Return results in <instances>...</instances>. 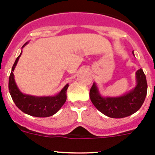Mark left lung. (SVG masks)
<instances>
[{"label":"left lung","mask_w":155,"mask_h":155,"mask_svg":"<svg viewBox=\"0 0 155 155\" xmlns=\"http://www.w3.org/2000/svg\"><path fill=\"white\" fill-rule=\"evenodd\" d=\"M136 87L119 97H102L93 83L89 94L91 102L98 110L111 118H124L134 114L143 105L147 91L146 76L141 68L136 72Z\"/></svg>","instance_id":"left-lung-1"}]
</instances>
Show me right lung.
<instances>
[{
	"instance_id": "obj_1",
	"label": "right lung",
	"mask_w": 155,
	"mask_h": 155,
	"mask_svg": "<svg viewBox=\"0 0 155 155\" xmlns=\"http://www.w3.org/2000/svg\"><path fill=\"white\" fill-rule=\"evenodd\" d=\"M28 42H25L22 46V48ZM21 52L20 55L17 57L15 62L12 67V72L9 77L8 81V88L10 92L12 100L15 103L16 106L23 113L30 116H35V117H48L57 113L60 109L65 103L67 100V90L68 88V84H66L62 90H61L57 95L54 96H43L37 97L29 95V94H23L18 89L17 84L15 81L13 71L17 65V63L21 57Z\"/></svg>"
}]
</instances>
